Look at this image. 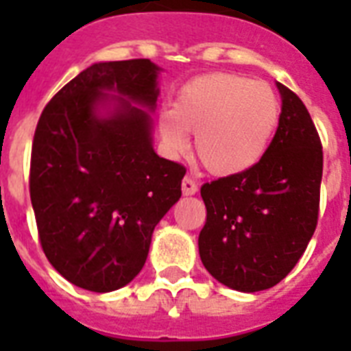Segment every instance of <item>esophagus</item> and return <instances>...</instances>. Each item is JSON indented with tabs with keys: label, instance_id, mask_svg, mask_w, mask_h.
Masks as SVG:
<instances>
[{
	"label": "esophagus",
	"instance_id": "34e87169",
	"mask_svg": "<svg viewBox=\"0 0 351 351\" xmlns=\"http://www.w3.org/2000/svg\"><path fill=\"white\" fill-rule=\"evenodd\" d=\"M197 191H198L197 182L193 180L191 176H186V178L182 180V193H184L186 197H189V195H195Z\"/></svg>",
	"mask_w": 351,
	"mask_h": 351
}]
</instances>
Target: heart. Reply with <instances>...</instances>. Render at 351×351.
<instances>
[{"mask_svg": "<svg viewBox=\"0 0 351 351\" xmlns=\"http://www.w3.org/2000/svg\"><path fill=\"white\" fill-rule=\"evenodd\" d=\"M282 106L266 82L213 73L180 89L175 107L158 114L160 134L173 153L197 134L198 158L220 176L239 175L264 158L280 125Z\"/></svg>", "mask_w": 351, "mask_h": 351, "instance_id": "obj_1", "label": "heart"}]
</instances>
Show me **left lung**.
<instances>
[{
  "instance_id": "1",
  "label": "left lung",
  "mask_w": 351,
  "mask_h": 351,
  "mask_svg": "<svg viewBox=\"0 0 351 351\" xmlns=\"http://www.w3.org/2000/svg\"><path fill=\"white\" fill-rule=\"evenodd\" d=\"M277 87L282 114L264 158L200 189L208 211L198 234L202 264L245 293L273 288L293 269L319 219L321 138L299 96Z\"/></svg>"
}]
</instances>
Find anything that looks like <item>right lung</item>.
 <instances>
[{
  "mask_svg": "<svg viewBox=\"0 0 351 351\" xmlns=\"http://www.w3.org/2000/svg\"><path fill=\"white\" fill-rule=\"evenodd\" d=\"M158 71L151 60L95 63L58 90L36 125L29 189L38 234L78 288L107 293L131 282L154 226L182 197L186 167L154 153L151 117L130 101L153 111Z\"/></svg>",
  "mask_w": 351,
  "mask_h": 351,
  "instance_id": "1",
  "label": "right lung"
}]
</instances>
